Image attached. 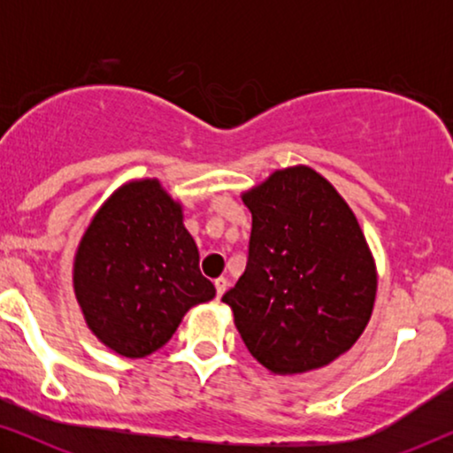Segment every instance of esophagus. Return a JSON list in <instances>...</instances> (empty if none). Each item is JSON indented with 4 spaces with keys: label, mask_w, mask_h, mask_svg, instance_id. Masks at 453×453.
Returning <instances> with one entry per match:
<instances>
[{
    "label": "esophagus",
    "mask_w": 453,
    "mask_h": 453,
    "mask_svg": "<svg viewBox=\"0 0 453 453\" xmlns=\"http://www.w3.org/2000/svg\"><path fill=\"white\" fill-rule=\"evenodd\" d=\"M214 287H216V296H219V299H220V296L225 295L226 287H228V280H226V278H216Z\"/></svg>",
    "instance_id": "esophagus-1"
}]
</instances>
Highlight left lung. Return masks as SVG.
Wrapping results in <instances>:
<instances>
[{
  "label": "left lung",
  "instance_id": "8db88e82",
  "mask_svg": "<svg viewBox=\"0 0 453 453\" xmlns=\"http://www.w3.org/2000/svg\"><path fill=\"white\" fill-rule=\"evenodd\" d=\"M241 197L250 259L222 303L270 373L326 367L361 338L375 305L377 265L357 216L307 165L276 169Z\"/></svg>",
  "mask_w": 453,
  "mask_h": 453
}]
</instances>
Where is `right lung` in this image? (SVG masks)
I'll return each mask as SVG.
<instances>
[{
    "label": "right lung",
    "instance_id": "right-lung-1",
    "mask_svg": "<svg viewBox=\"0 0 453 453\" xmlns=\"http://www.w3.org/2000/svg\"><path fill=\"white\" fill-rule=\"evenodd\" d=\"M72 284L88 330L127 358L152 355L191 307L216 296L183 203L157 177L132 179L101 203L78 243Z\"/></svg>",
    "mask_w": 453,
    "mask_h": 453
}]
</instances>
